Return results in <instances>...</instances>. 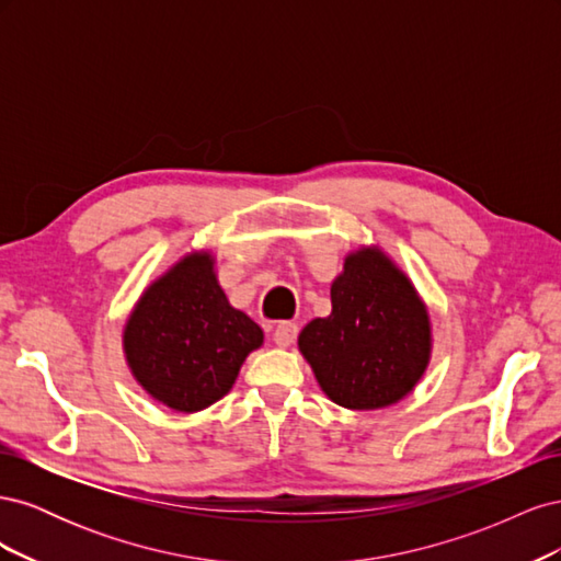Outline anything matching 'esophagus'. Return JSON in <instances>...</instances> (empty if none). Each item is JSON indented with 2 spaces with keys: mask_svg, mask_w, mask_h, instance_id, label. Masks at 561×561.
Listing matches in <instances>:
<instances>
[{
  "mask_svg": "<svg viewBox=\"0 0 561 561\" xmlns=\"http://www.w3.org/2000/svg\"><path fill=\"white\" fill-rule=\"evenodd\" d=\"M297 332H299V328L295 325V322H290V320L278 322V328L274 330V342H276V346H280V348L293 346V342L297 339Z\"/></svg>",
  "mask_w": 561,
  "mask_h": 561,
  "instance_id": "esophagus-1",
  "label": "esophagus"
}]
</instances>
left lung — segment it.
Returning <instances> with one entry per match:
<instances>
[{"label":"left lung","mask_w":561,"mask_h":561,"mask_svg":"<svg viewBox=\"0 0 561 561\" xmlns=\"http://www.w3.org/2000/svg\"><path fill=\"white\" fill-rule=\"evenodd\" d=\"M332 313L299 334V351L332 402L381 410L412 393L431 360V318L412 280L379 248L344 260Z\"/></svg>","instance_id":"8db88e82"}]
</instances>
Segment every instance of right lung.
Listing matches in <instances>:
<instances>
[{"instance_id":"right-lung-1","label":"right lung","mask_w":561,"mask_h":561,"mask_svg":"<svg viewBox=\"0 0 561 561\" xmlns=\"http://www.w3.org/2000/svg\"><path fill=\"white\" fill-rule=\"evenodd\" d=\"M262 328L233 309L210 252H190L135 304L124 328L126 363L147 393L175 412H201L225 398Z\"/></svg>"}]
</instances>
